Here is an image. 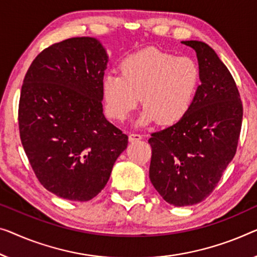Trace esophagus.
Returning a JSON list of instances; mask_svg holds the SVG:
<instances>
[{
    "label": "esophagus",
    "instance_id": "34e87169",
    "mask_svg": "<svg viewBox=\"0 0 257 257\" xmlns=\"http://www.w3.org/2000/svg\"><path fill=\"white\" fill-rule=\"evenodd\" d=\"M143 139V136L141 134H135V133H130L129 134V142H136Z\"/></svg>",
    "mask_w": 257,
    "mask_h": 257
}]
</instances>
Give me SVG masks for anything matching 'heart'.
<instances>
[{
	"mask_svg": "<svg viewBox=\"0 0 257 257\" xmlns=\"http://www.w3.org/2000/svg\"><path fill=\"white\" fill-rule=\"evenodd\" d=\"M120 74H108L102 82L106 112L123 121L136 108L140 95L144 110L139 124L158 120L172 124L189 112L201 84L200 68L190 57L148 48L129 55Z\"/></svg>",
	"mask_w": 257,
	"mask_h": 257,
	"instance_id": "b5f03b06",
	"label": "heart"
}]
</instances>
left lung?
<instances>
[{
  "instance_id": "obj_1",
  "label": "left lung",
  "mask_w": 257,
  "mask_h": 257,
  "mask_svg": "<svg viewBox=\"0 0 257 257\" xmlns=\"http://www.w3.org/2000/svg\"><path fill=\"white\" fill-rule=\"evenodd\" d=\"M196 52L201 85L189 112L151 134V183L174 206L194 205L212 193L238 147L242 102L231 72L209 45L182 41Z\"/></svg>"
}]
</instances>
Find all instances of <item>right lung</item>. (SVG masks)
<instances>
[{
	"instance_id": "1",
	"label": "right lung",
	"mask_w": 257,
	"mask_h": 257,
	"mask_svg": "<svg viewBox=\"0 0 257 257\" xmlns=\"http://www.w3.org/2000/svg\"><path fill=\"white\" fill-rule=\"evenodd\" d=\"M107 62L95 38H70L44 49L23 82V148L41 185L69 201L97 196L128 145V136L102 113Z\"/></svg>"
}]
</instances>
